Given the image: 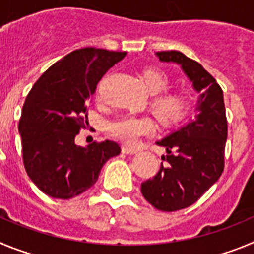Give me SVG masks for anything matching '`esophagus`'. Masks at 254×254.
<instances>
[{
  "label": "esophagus",
  "instance_id": "34e87169",
  "mask_svg": "<svg viewBox=\"0 0 254 254\" xmlns=\"http://www.w3.org/2000/svg\"><path fill=\"white\" fill-rule=\"evenodd\" d=\"M122 152L123 154H136V152H137V149L127 146V145H122Z\"/></svg>",
  "mask_w": 254,
  "mask_h": 254
}]
</instances>
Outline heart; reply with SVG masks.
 Instances as JSON below:
<instances>
[{
  "label": "heart",
  "mask_w": 254,
  "mask_h": 254,
  "mask_svg": "<svg viewBox=\"0 0 254 254\" xmlns=\"http://www.w3.org/2000/svg\"><path fill=\"white\" fill-rule=\"evenodd\" d=\"M140 80L150 94H155L151 98V108L164 125H177L188 116L193 103L192 94L187 89L164 92L169 85V77L164 71L156 67H149L141 72ZM108 129L113 137L128 145H134L145 136L154 133L156 126L150 117L128 114L109 123Z\"/></svg>",
  "instance_id": "obj_1"
}]
</instances>
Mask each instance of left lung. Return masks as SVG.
<instances>
[{
	"instance_id": "left-lung-1",
	"label": "left lung",
	"mask_w": 254,
	"mask_h": 254,
	"mask_svg": "<svg viewBox=\"0 0 254 254\" xmlns=\"http://www.w3.org/2000/svg\"><path fill=\"white\" fill-rule=\"evenodd\" d=\"M163 62L179 64L199 95L193 121L156 142L167 149L160 169L141 185L147 202L160 211L193 205L220 178L228 137L224 95L220 85L198 62L178 51L158 52Z\"/></svg>"
}]
</instances>
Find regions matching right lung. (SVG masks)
<instances>
[{
    "label": "right lung",
    "mask_w": 254,
    "mask_h": 254,
    "mask_svg": "<svg viewBox=\"0 0 254 254\" xmlns=\"http://www.w3.org/2000/svg\"><path fill=\"white\" fill-rule=\"evenodd\" d=\"M125 56L93 47L76 49L52 64L29 91L19 122L22 161L48 196L68 199L84 193L103 165L121 152L114 141L82 147L75 137L89 123L87 107L98 82Z\"/></svg>",
    "instance_id": "right-lung-1"
}]
</instances>
